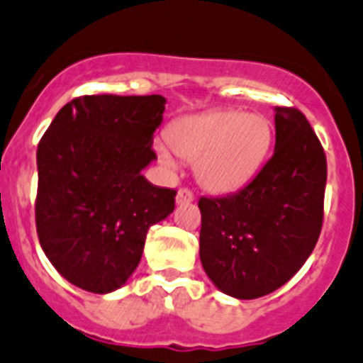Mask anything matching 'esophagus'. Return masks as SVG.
I'll list each match as a JSON object with an SVG mask.
<instances>
[{
    "label": "esophagus",
    "mask_w": 363,
    "mask_h": 363,
    "mask_svg": "<svg viewBox=\"0 0 363 363\" xmlns=\"http://www.w3.org/2000/svg\"><path fill=\"white\" fill-rule=\"evenodd\" d=\"M193 199H195V196H193V193L189 191V189L182 188V189H179V191H177L175 202H177V206H186V203H191Z\"/></svg>",
    "instance_id": "esophagus-1"
}]
</instances>
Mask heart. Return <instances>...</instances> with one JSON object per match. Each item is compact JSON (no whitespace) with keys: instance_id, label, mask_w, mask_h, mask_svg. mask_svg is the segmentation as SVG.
Segmentation results:
<instances>
[{"instance_id":"1","label":"heart","mask_w":363,"mask_h":363,"mask_svg":"<svg viewBox=\"0 0 363 363\" xmlns=\"http://www.w3.org/2000/svg\"><path fill=\"white\" fill-rule=\"evenodd\" d=\"M168 145L156 143L161 163L175 168L174 152L195 161V177L213 193H232L248 184L269 154L273 128L264 115L213 110L175 121Z\"/></svg>"}]
</instances>
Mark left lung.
<instances>
[{"mask_svg":"<svg viewBox=\"0 0 363 363\" xmlns=\"http://www.w3.org/2000/svg\"><path fill=\"white\" fill-rule=\"evenodd\" d=\"M275 152L232 195L199 200L200 260L211 282L255 300L289 282L323 227L326 156L301 111L275 108Z\"/></svg>","mask_w":363,"mask_h":363,"instance_id":"obj_1","label":"left lung"}]
</instances>
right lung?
Segmentation results:
<instances>
[{
  "mask_svg": "<svg viewBox=\"0 0 363 363\" xmlns=\"http://www.w3.org/2000/svg\"><path fill=\"white\" fill-rule=\"evenodd\" d=\"M163 96H83L56 113L37 149V234L60 275L88 293L121 289L175 189L142 175L156 154Z\"/></svg>",
  "mask_w": 363,
  "mask_h": 363,
  "instance_id": "add662e5",
  "label": "right lung"
}]
</instances>
